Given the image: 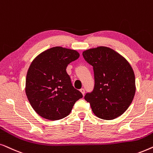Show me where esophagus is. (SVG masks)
Returning a JSON list of instances; mask_svg holds the SVG:
<instances>
[{
	"mask_svg": "<svg viewBox=\"0 0 153 153\" xmlns=\"http://www.w3.org/2000/svg\"><path fill=\"white\" fill-rule=\"evenodd\" d=\"M80 92L82 93V95H84V94H85V89H83V88L80 89Z\"/></svg>",
	"mask_w": 153,
	"mask_h": 153,
	"instance_id": "1",
	"label": "esophagus"
}]
</instances>
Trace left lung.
Instances as JSON below:
<instances>
[{"mask_svg":"<svg viewBox=\"0 0 153 153\" xmlns=\"http://www.w3.org/2000/svg\"><path fill=\"white\" fill-rule=\"evenodd\" d=\"M93 66L94 88L85 96L96 116L111 120L123 115L136 92L135 75L129 62L113 49L104 46L82 52Z\"/></svg>","mask_w":153,"mask_h":153,"instance_id":"left-lung-1","label":"left lung"}]
</instances>
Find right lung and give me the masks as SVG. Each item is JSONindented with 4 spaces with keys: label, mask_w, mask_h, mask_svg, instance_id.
<instances>
[{
    "label": "right lung",
    "mask_w": 153,
    "mask_h": 153,
    "mask_svg": "<svg viewBox=\"0 0 153 153\" xmlns=\"http://www.w3.org/2000/svg\"><path fill=\"white\" fill-rule=\"evenodd\" d=\"M76 50L54 47L33 60L26 78L25 91L36 113L45 119L58 120L70 114L74 103L82 97L66 73V67L78 59Z\"/></svg>",
    "instance_id": "right-lung-1"
}]
</instances>
